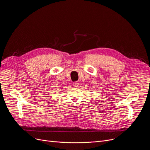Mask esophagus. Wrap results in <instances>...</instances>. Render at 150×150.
I'll return each mask as SVG.
<instances>
[{"mask_svg":"<svg viewBox=\"0 0 150 150\" xmlns=\"http://www.w3.org/2000/svg\"><path fill=\"white\" fill-rule=\"evenodd\" d=\"M79 85V83L78 82H74L73 83V86H74V87H77Z\"/></svg>","mask_w":150,"mask_h":150,"instance_id":"esophagus-1","label":"esophagus"}]
</instances>
